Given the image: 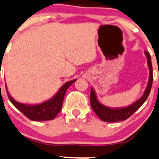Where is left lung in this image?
<instances>
[{"instance_id":"left-lung-1","label":"left lung","mask_w":159,"mask_h":159,"mask_svg":"<svg viewBox=\"0 0 159 159\" xmlns=\"http://www.w3.org/2000/svg\"><path fill=\"white\" fill-rule=\"evenodd\" d=\"M145 56L147 57L148 66L149 68V80L148 83L147 88L145 89L144 94L142 97L137 100L136 102L132 103L130 106L127 107L123 108H111L101 104L98 101L96 96L95 91L93 88H91L90 92V104L92 107V109L93 110L94 112L96 113L99 118L101 120L106 122H117L125 120L128 119V117H131V115L138 111L141 105L145 102L147 98L148 97L149 93H150L151 89H152V83H153V70H152V60H151V56L149 52H144Z\"/></svg>"}]
</instances>
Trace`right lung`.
<instances>
[{
	"mask_svg": "<svg viewBox=\"0 0 159 159\" xmlns=\"http://www.w3.org/2000/svg\"><path fill=\"white\" fill-rule=\"evenodd\" d=\"M76 80L66 82L57 92V93L47 101L43 102L40 104L28 105L24 103H18L15 101L10 96L8 91L7 90V96L10 101L13 103L14 106L19 110L28 119L34 121H43V120H52L57 116V114L62 110L63 99L67 89L70 87L72 83H74Z\"/></svg>",
	"mask_w": 159,
	"mask_h": 159,
	"instance_id": "right-lung-1",
	"label": "right lung"
}]
</instances>
